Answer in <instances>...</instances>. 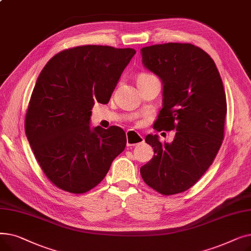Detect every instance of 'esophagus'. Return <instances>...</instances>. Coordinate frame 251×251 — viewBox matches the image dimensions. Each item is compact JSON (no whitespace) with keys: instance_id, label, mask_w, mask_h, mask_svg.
I'll list each match as a JSON object with an SVG mask.
<instances>
[{"instance_id":"34e87169","label":"esophagus","mask_w":251,"mask_h":251,"mask_svg":"<svg viewBox=\"0 0 251 251\" xmlns=\"http://www.w3.org/2000/svg\"><path fill=\"white\" fill-rule=\"evenodd\" d=\"M126 140L128 147H135L144 142V138L134 130H128L126 132Z\"/></svg>"}]
</instances>
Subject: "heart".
<instances>
[{
  "mask_svg": "<svg viewBox=\"0 0 251 251\" xmlns=\"http://www.w3.org/2000/svg\"><path fill=\"white\" fill-rule=\"evenodd\" d=\"M151 76H153V75H151V74H148V73H142V74H140V75H139V77H138V78H147V77H151Z\"/></svg>",
  "mask_w": 251,
  "mask_h": 251,
  "instance_id": "heart-1",
  "label": "heart"
}]
</instances>
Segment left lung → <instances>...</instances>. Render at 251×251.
<instances>
[{"instance_id":"obj_1","label":"left lung","mask_w":251,"mask_h":251,"mask_svg":"<svg viewBox=\"0 0 251 251\" xmlns=\"http://www.w3.org/2000/svg\"><path fill=\"white\" fill-rule=\"evenodd\" d=\"M144 67L161 78L163 108L156 131L176 130L162 143L149 134L152 159L140 168L150 187L164 195L186 191L213 164L224 139L227 101L214 60L191 44L168 43L140 50Z\"/></svg>"}]
</instances>
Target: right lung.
<instances>
[{
	"label": "right lung",
	"mask_w": 251,
	"mask_h": 251,
	"mask_svg": "<svg viewBox=\"0 0 251 251\" xmlns=\"http://www.w3.org/2000/svg\"><path fill=\"white\" fill-rule=\"evenodd\" d=\"M134 49L80 46L52 57L38 75L25 133L48 179L81 194L96 187L126 147L118 126L90 127L95 102L108 103Z\"/></svg>",
	"instance_id": "add662e5"
}]
</instances>
